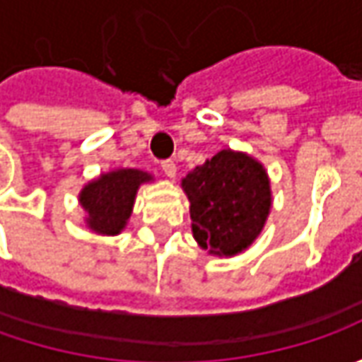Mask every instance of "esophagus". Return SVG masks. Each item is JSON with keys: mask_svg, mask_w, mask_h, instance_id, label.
Returning <instances> with one entry per match:
<instances>
[{"mask_svg": "<svg viewBox=\"0 0 362 362\" xmlns=\"http://www.w3.org/2000/svg\"><path fill=\"white\" fill-rule=\"evenodd\" d=\"M160 169H163V173L167 175V177H171V179L177 175V165H175L171 159L163 160V163H160Z\"/></svg>", "mask_w": 362, "mask_h": 362, "instance_id": "obj_1", "label": "esophagus"}]
</instances>
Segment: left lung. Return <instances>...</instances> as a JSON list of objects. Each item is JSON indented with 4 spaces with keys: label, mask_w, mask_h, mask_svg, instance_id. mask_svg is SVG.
Returning <instances> with one entry per match:
<instances>
[{
    "label": "left lung",
    "mask_w": 362,
    "mask_h": 362,
    "mask_svg": "<svg viewBox=\"0 0 362 362\" xmlns=\"http://www.w3.org/2000/svg\"><path fill=\"white\" fill-rule=\"evenodd\" d=\"M193 235L203 250L233 256L259 235L272 195L264 167L243 153L219 151L183 179Z\"/></svg>",
    "instance_id": "8db88e82"
}]
</instances>
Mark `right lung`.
<instances>
[{"label":"right lung","instance_id":"add662e5","mask_svg":"<svg viewBox=\"0 0 362 362\" xmlns=\"http://www.w3.org/2000/svg\"><path fill=\"white\" fill-rule=\"evenodd\" d=\"M151 175L136 169H119L88 183L80 193V203L88 211V226L96 233H119L131 216L134 195Z\"/></svg>","mask_w":362,"mask_h":362}]
</instances>
